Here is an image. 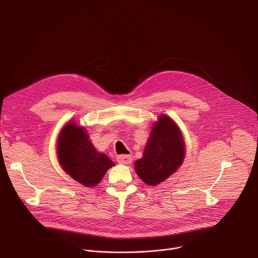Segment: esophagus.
Returning a JSON list of instances; mask_svg holds the SVG:
<instances>
[{"mask_svg":"<svg viewBox=\"0 0 258 258\" xmlns=\"http://www.w3.org/2000/svg\"><path fill=\"white\" fill-rule=\"evenodd\" d=\"M117 161L119 163H122V164H130L132 162V156L131 155H126V154H122V155H118L117 156Z\"/></svg>","mask_w":258,"mask_h":258,"instance_id":"esophagus-1","label":"esophagus"}]
</instances>
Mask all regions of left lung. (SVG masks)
Listing matches in <instances>:
<instances>
[{"mask_svg":"<svg viewBox=\"0 0 258 258\" xmlns=\"http://www.w3.org/2000/svg\"><path fill=\"white\" fill-rule=\"evenodd\" d=\"M185 146L177 125L160 115L153 125L143 157L135 162L137 174L149 186L158 185L182 163Z\"/></svg>","mask_w":258,"mask_h":258,"instance_id":"1","label":"left lung"}]
</instances>
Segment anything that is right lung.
Returning <instances> with one entry per match:
<instances>
[{"label":"right lung","instance_id":"right-lung-1","mask_svg":"<svg viewBox=\"0 0 258 258\" xmlns=\"http://www.w3.org/2000/svg\"><path fill=\"white\" fill-rule=\"evenodd\" d=\"M57 151L62 168L86 187L97 186L106 171L114 165L112 160L95 149L86 131L73 121L61 131Z\"/></svg>","mask_w":258,"mask_h":258}]
</instances>
